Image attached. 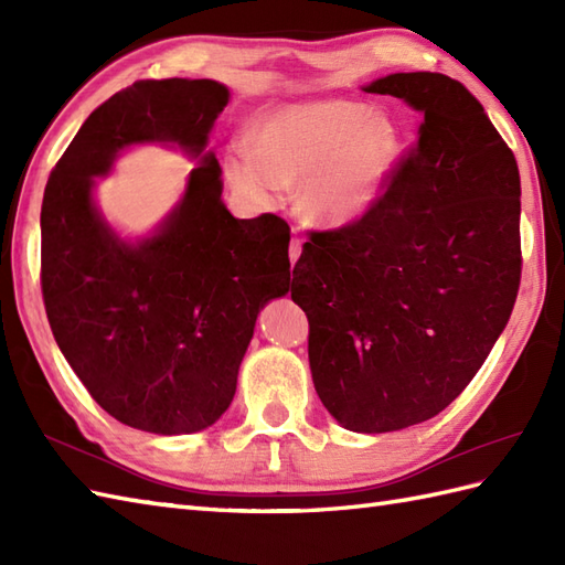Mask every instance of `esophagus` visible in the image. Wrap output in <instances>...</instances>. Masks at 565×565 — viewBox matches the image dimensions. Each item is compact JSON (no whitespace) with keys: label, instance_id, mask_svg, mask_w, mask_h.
Segmentation results:
<instances>
[{"label":"esophagus","instance_id":"obj_1","mask_svg":"<svg viewBox=\"0 0 565 565\" xmlns=\"http://www.w3.org/2000/svg\"><path fill=\"white\" fill-rule=\"evenodd\" d=\"M301 252H303V239L294 237L291 243H289V259H291V264L298 262V257H301Z\"/></svg>","mask_w":565,"mask_h":565}]
</instances>
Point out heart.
Instances as JSON below:
<instances>
[{
    "instance_id": "1",
    "label": "heart",
    "mask_w": 565,
    "mask_h": 565,
    "mask_svg": "<svg viewBox=\"0 0 565 565\" xmlns=\"http://www.w3.org/2000/svg\"><path fill=\"white\" fill-rule=\"evenodd\" d=\"M401 154V134L381 109L344 99L286 104L264 114L252 142L225 154L235 194L267 209L298 184V206L310 221L342 227L376 206Z\"/></svg>"
}]
</instances>
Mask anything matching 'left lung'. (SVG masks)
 Returning <instances> with one entry per match:
<instances>
[{"mask_svg": "<svg viewBox=\"0 0 565 565\" xmlns=\"http://www.w3.org/2000/svg\"><path fill=\"white\" fill-rule=\"evenodd\" d=\"M419 114L362 221L310 233L291 298L322 405L381 435L439 415L483 366L520 289V170L481 102L439 72L364 87Z\"/></svg>", "mask_w": 565, "mask_h": 565, "instance_id": "8db88e82", "label": "left lung"}]
</instances>
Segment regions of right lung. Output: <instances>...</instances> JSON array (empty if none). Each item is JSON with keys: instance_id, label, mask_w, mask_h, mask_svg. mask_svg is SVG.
Here are the masks:
<instances>
[{"instance_id": "right-lung-1", "label": "right lung", "mask_w": 565, "mask_h": 565, "mask_svg": "<svg viewBox=\"0 0 565 565\" xmlns=\"http://www.w3.org/2000/svg\"><path fill=\"white\" fill-rule=\"evenodd\" d=\"M231 92L215 79H140L89 114L45 184L41 289L53 338L118 423L152 435L211 427L233 403L259 310L291 289L289 223L235 218L206 150ZM142 141L200 167L148 238L124 241L93 203V177Z\"/></svg>"}]
</instances>
